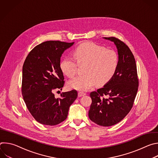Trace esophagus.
Segmentation results:
<instances>
[{
  "label": "esophagus",
  "instance_id": "esophagus-1",
  "mask_svg": "<svg viewBox=\"0 0 158 158\" xmlns=\"http://www.w3.org/2000/svg\"><path fill=\"white\" fill-rule=\"evenodd\" d=\"M86 94L85 93H83V92H79L78 93V96L79 97H82V96H85Z\"/></svg>",
  "mask_w": 158,
  "mask_h": 158
}]
</instances>
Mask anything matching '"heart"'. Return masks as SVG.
<instances>
[{
  "mask_svg": "<svg viewBox=\"0 0 158 158\" xmlns=\"http://www.w3.org/2000/svg\"><path fill=\"white\" fill-rule=\"evenodd\" d=\"M74 56L79 65H85L84 75L71 80L69 87L78 91H87L96 83L104 85L115 75L119 58L117 53L106 49L93 42L81 44L74 51ZM62 72L67 77H73L77 72V64L73 57H66L60 63Z\"/></svg>",
  "mask_w": 158,
  "mask_h": 158,
  "instance_id": "obj_1",
  "label": "heart"
}]
</instances>
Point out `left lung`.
I'll use <instances>...</instances> for the list:
<instances>
[{"label":"left lung","mask_w":158,"mask_h":158,"mask_svg":"<svg viewBox=\"0 0 158 158\" xmlns=\"http://www.w3.org/2000/svg\"><path fill=\"white\" fill-rule=\"evenodd\" d=\"M104 39L114 43L119 65L109 82L90 93L92 104L89 118L96 124L107 127L118 123L129 113L137 94L139 81L136 61L127 45L114 37Z\"/></svg>","instance_id":"obj_1"}]
</instances>
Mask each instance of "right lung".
<instances>
[{"label":"right lung","instance_id":"add662e5","mask_svg":"<svg viewBox=\"0 0 158 158\" xmlns=\"http://www.w3.org/2000/svg\"><path fill=\"white\" fill-rule=\"evenodd\" d=\"M74 42L49 40L35 46L22 67V94L34 118L44 125L55 126L67 117L69 107L77 98L76 90L62 93L56 98L54 91L64 86L60 67L62 54Z\"/></svg>","mask_w":158,"mask_h":158}]
</instances>
